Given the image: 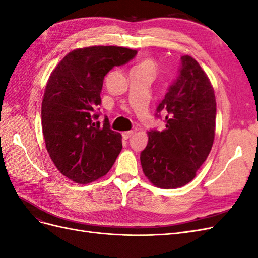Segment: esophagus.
Listing matches in <instances>:
<instances>
[{
	"instance_id": "1",
	"label": "esophagus",
	"mask_w": 258,
	"mask_h": 258,
	"mask_svg": "<svg viewBox=\"0 0 258 258\" xmlns=\"http://www.w3.org/2000/svg\"><path fill=\"white\" fill-rule=\"evenodd\" d=\"M134 134H135V131H126V132H123V134H122V138L124 140H128L129 138L134 136Z\"/></svg>"
}]
</instances>
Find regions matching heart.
Masks as SVG:
<instances>
[{
	"label": "heart",
	"instance_id": "obj_1",
	"mask_svg": "<svg viewBox=\"0 0 258 258\" xmlns=\"http://www.w3.org/2000/svg\"><path fill=\"white\" fill-rule=\"evenodd\" d=\"M156 70H157V68H156L155 62L152 59L145 58V59L140 61L139 63L134 69H132V71L145 72V73H148L153 76L156 73Z\"/></svg>",
	"mask_w": 258,
	"mask_h": 258
}]
</instances>
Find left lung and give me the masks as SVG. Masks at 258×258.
<instances>
[{"instance_id": "left-lung-1", "label": "left lung", "mask_w": 258, "mask_h": 258, "mask_svg": "<svg viewBox=\"0 0 258 258\" xmlns=\"http://www.w3.org/2000/svg\"><path fill=\"white\" fill-rule=\"evenodd\" d=\"M181 61L178 76L157 107V113L166 115V129L147 132L148 142L140 156L145 176L165 189L192 181L209 156L215 136L212 84L194 58L183 56Z\"/></svg>"}]
</instances>
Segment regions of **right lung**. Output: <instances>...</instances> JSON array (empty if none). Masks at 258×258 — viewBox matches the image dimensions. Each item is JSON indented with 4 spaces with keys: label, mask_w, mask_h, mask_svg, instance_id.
Here are the masks:
<instances>
[{
    "label": "right lung",
    "mask_w": 258,
    "mask_h": 258,
    "mask_svg": "<svg viewBox=\"0 0 258 258\" xmlns=\"http://www.w3.org/2000/svg\"><path fill=\"white\" fill-rule=\"evenodd\" d=\"M137 50L91 46L69 52L51 72L42 102V129L53 165L71 181L88 184L104 176L119 155L121 135L93 113L101 104L104 76Z\"/></svg>",
    "instance_id": "add662e5"
}]
</instances>
